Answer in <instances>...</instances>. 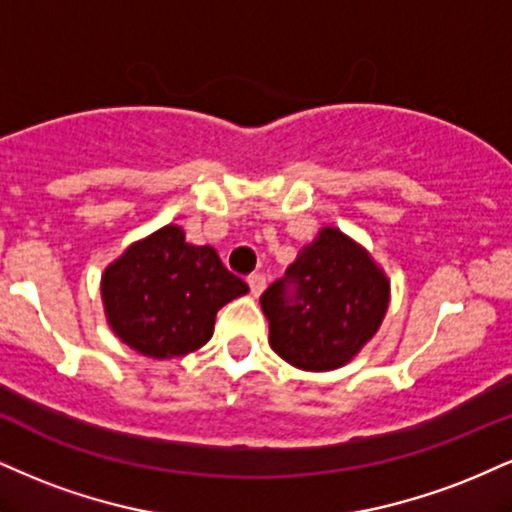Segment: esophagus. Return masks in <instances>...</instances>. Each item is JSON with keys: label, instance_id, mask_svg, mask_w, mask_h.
Segmentation results:
<instances>
[{"label": "esophagus", "instance_id": "esophagus-1", "mask_svg": "<svg viewBox=\"0 0 512 512\" xmlns=\"http://www.w3.org/2000/svg\"><path fill=\"white\" fill-rule=\"evenodd\" d=\"M248 286H250V293L255 295V298H260L264 293V288H267V279H264L262 274H252L248 276Z\"/></svg>", "mask_w": 512, "mask_h": 512}]
</instances>
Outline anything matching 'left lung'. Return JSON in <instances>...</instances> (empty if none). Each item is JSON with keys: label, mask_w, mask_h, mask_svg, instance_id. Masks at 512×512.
<instances>
[{"label": "left lung", "mask_w": 512, "mask_h": 512, "mask_svg": "<svg viewBox=\"0 0 512 512\" xmlns=\"http://www.w3.org/2000/svg\"><path fill=\"white\" fill-rule=\"evenodd\" d=\"M389 300L391 281L374 257L341 229L324 226L260 305L276 355L305 372H331L372 341Z\"/></svg>", "instance_id": "8db88e82"}]
</instances>
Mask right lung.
Instances as JSON below:
<instances>
[{
	"label": "right lung",
	"instance_id": "obj_1",
	"mask_svg": "<svg viewBox=\"0 0 512 512\" xmlns=\"http://www.w3.org/2000/svg\"><path fill=\"white\" fill-rule=\"evenodd\" d=\"M104 315L135 353L169 360L202 348L217 312L248 293L212 245L186 243L181 226L166 224L135 240L102 274Z\"/></svg>",
	"mask_w": 512,
	"mask_h": 512
}]
</instances>
